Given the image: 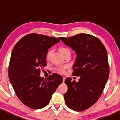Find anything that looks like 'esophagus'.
Wrapping results in <instances>:
<instances>
[{
    "instance_id": "esophagus-1",
    "label": "esophagus",
    "mask_w": 120,
    "mask_h": 120,
    "mask_svg": "<svg viewBox=\"0 0 120 120\" xmlns=\"http://www.w3.org/2000/svg\"><path fill=\"white\" fill-rule=\"evenodd\" d=\"M63 82H64L65 80H66V78H65L64 77H63Z\"/></svg>"
}]
</instances>
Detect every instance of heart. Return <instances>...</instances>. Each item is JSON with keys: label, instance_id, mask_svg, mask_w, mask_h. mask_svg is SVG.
<instances>
[{"label": "heart", "instance_id": "1", "mask_svg": "<svg viewBox=\"0 0 120 120\" xmlns=\"http://www.w3.org/2000/svg\"><path fill=\"white\" fill-rule=\"evenodd\" d=\"M59 51L60 52V53L62 54V55H63L65 53H66L67 52L70 51L66 47H60L59 48ZM50 53H51V50H49L46 53V58L47 60L49 59V57H50ZM66 68H67V66H60V67H57L55 68V70L57 72L60 74H64L66 71Z\"/></svg>", "mask_w": 120, "mask_h": 120}]
</instances>
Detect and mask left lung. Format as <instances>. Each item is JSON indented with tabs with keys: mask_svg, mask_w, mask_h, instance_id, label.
<instances>
[{
	"mask_svg": "<svg viewBox=\"0 0 120 120\" xmlns=\"http://www.w3.org/2000/svg\"><path fill=\"white\" fill-rule=\"evenodd\" d=\"M75 51L77 56L72 75L80 77L78 82L68 77V90L64 95L66 105L77 112L92 106L102 94L109 76L110 68L105 46L98 38L78 34L70 38L60 37Z\"/></svg>",
	"mask_w": 120,
	"mask_h": 120,
	"instance_id": "8db88e82",
	"label": "left lung"
}]
</instances>
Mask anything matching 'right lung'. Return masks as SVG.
<instances>
[{"label": "right lung", "mask_w": 120, "mask_h": 120, "mask_svg": "<svg viewBox=\"0 0 120 120\" xmlns=\"http://www.w3.org/2000/svg\"><path fill=\"white\" fill-rule=\"evenodd\" d=\"M60 39L39 34L24 36L14 46L9 66L8 78L15 94L23 104L39 109L49 103L53 93L63 82V77L53 73L44 79L41 70L47 66L49 48Z\"/></svg>", "instance_id": "obj_1"}]
</instances>
